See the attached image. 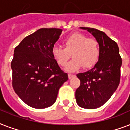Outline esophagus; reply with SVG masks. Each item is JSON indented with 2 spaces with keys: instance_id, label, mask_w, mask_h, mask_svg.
I'll return each instance as SVG.
<instances>
[{
  "instance_id": "esophagus-1",
  "label": "esophagus",
  "mask_w": 130,
  "mask_h": 130,
  "mask_svg": "<svg viewBox=\"0 0 130 130\" xmlns=\"http://www.w3.org/2000/svg\"><path fill=\"white\" fill-rule=\"evenodd\" d=\"M73 77H75V75H72V74H69V75H68V78H69V79H71V78H73Z\"/></svg>"
}]
</instances>
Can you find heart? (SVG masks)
Returning <instances> with one entry per match:
<instances>
[{
  "label": "heart",
  "instance_id": "heart-1",
  "mask_svg": "<svg viewBox=\"0 0 130 130\" xmlns=\"http://www.w3.org/2000/svg\"><path fill=\"white\" fill-rule=\"evenodd\" d=\"M65 48L53 46L51 55L57 64L62 67L67 65L70 53L73 59L67 64L66 71L73 72L84 66L90 68L96 63L100 55L99 42L94 38H88L82 33H73L63 40Z\"/></svg>",
  "mask_w": 130,
  "mask_h": 130
}]
</instances>
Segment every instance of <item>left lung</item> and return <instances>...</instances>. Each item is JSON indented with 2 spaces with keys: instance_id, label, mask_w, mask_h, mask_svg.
<instances>
[{
  "instance_id": "left-lung-1",
  "label": "left lung",
  "mask_w": 130,
  "mask_h": 130,
  "mask_svg": "<svg viewBox=\"0 0 130 130\" xmlns=\"http://www.w3.org/2000/svg\"><path fill=\"white\" fill-rule=\"evenodd\" d=\"M80 28L94 36L99 42L100 55L92 69L77 74L81 83L75 91V99L82 108L96 109L107 103L117 90L122 60L117 43L106 34L94 28Z\"/></svg>"
}]
</instances>
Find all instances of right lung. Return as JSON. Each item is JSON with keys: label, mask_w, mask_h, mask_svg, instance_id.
Instances as JSON below:
<instances>
[{"label": "right lung", "mask_w": 130, "mask_h": 130, "mask_svg": "<svg viewBox=\"0 0 130 130\" xmlns=\"http://www.w3.org/2000/svg\"><path fill=\"white\" fill-rule=\"evenodd\" d=\"M62 29L41 28L15 48L11 62L13 88L22 101L35 109L51 107L59 88L68 79L51 55Z\"/></svg>", "instance_id": "1"}]
</instances>
